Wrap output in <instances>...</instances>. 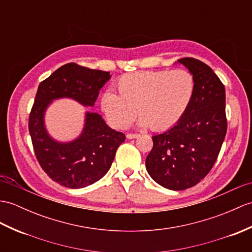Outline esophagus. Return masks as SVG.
Here are the masks:
<instances>
[{
	"label": "esophagus",
	"instance_id": "1",
	"mask_svg": "<svg viewBox=\"0 0 252 252\" xmlns=\"http://www.w3.org/2000/svg\"><path fill=\"white\" fill-rule=\"evenodd\" d=\"M139 136V134H131V133H128V134H126V138L127 139H133V138H137Z\"/></svg>",
	"mask_w": 252,
	"mask_h": 252
}]
</instances>
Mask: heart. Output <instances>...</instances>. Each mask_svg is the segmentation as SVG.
Listing matches in <instances>:
<instances>
[{"label":"heart","mask_w":252,"mask_h":252,"mask_svg":"<svg viewBox=\"0 0 252 252\" xmlns=\"http://www.w3.org/2000/svg\"><path fill=\"white\" fill-rule=\"evenodd\" d=\"M116 92L101 97V108L109 125L117 128L130 126L137 112L138 126L162 131L183 118L195 92V80L187 69L144 71L124 75Z\"/></svg>","instance_id":"obj_1"}]
</instances>
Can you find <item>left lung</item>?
Listing matches in <instances>:
<instances>
[{
	"instance_id": "obj_1",
	"label": "left lung",
	"mask_w": 252,
	"mask_h": 252,
	"mask_svg": "<svg viewBox=\"0 0 252 252\" xmlns=\"http://www.w3.org/2000/svg\"><path fill=\"white\" fill-rule=\"evenodd\" d=\"M178 63L194 77V96L176 125L153 136L154 147L146 158L150 177L169 190L191 188L206 176L227 127L225 89L218 76L194 58H183Z\"/></svg>"
}]
</instances>
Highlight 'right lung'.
<instances>
[{
	"label": "right lung",
	"instance_id": "right-lung-1",
	"mask_svg": "<svg viewBox=\"0 0 252 252\" xmlns=\"http://www.w3.org/2000/svg\"><path fill=\"white\" fill-rule=\"evenodd\" d=\"M110 77L109 72L67 63L38 86L29 118V131L40 166L61 186L79 189L96 183L112 166L116 151L126 136L109 127L101 115L86 112L80 135L71 142H59L47 131L46 110L59 98H72L92 107Z\"/></svg>",
	"mask_w": 252,
	"mask_h": 252
}]
</instances>
